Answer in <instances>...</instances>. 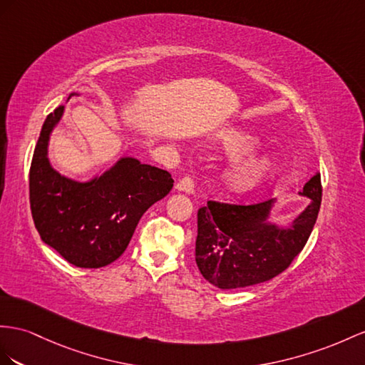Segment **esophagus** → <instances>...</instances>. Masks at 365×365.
<instances>
[{"mask_svg": "<svg viewBox=\"0 0 365 365\" xmlns=\"http://www.w3.org/2000/svg\"><path fill=\"white\" fill-rule=\"evenodd\" d=\"M175 190L180 191V192H186V194H191L194 191V180L191 177H185V179L179 180L175 185Z\"/></svg>", "mask_w": 365, "mask_h": 365, "instance_id": "obj_1", "label": "esophagus"}]
</instances>
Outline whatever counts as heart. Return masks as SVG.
<instances>
[{
	"mask_svg": "<svg viewBox=\"0 0 365 365\" xmlns=\"http://www.w3.org/2000/svg\"><path fill=\"white\" fill-rule=\"evenodd\" d=\"M217 137L223 151L235 158L222 174V185L230 194L245 195L253 192L273 175L276 170L273 157L248 155L259 146L253 135L240 129H225Z\"/></svg>",
	"mask_w": 365,
	"mask_h": 365,
	"instance_id": "heart-1",
	"label": "heart"
}]
</instances>
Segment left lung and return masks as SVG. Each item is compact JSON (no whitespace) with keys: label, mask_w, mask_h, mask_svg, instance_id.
Segmentation results:
<instances>
[{"label":"left lung","mask_w":365,"mask_h":365,"mask_svg":"<svg viewBox=\"0 0 365 365\" xmlns=\"http://www.w3.org/2000/svg\"><path fill=\"white\" fill-rule=\"evenodd\" d=\"M299 195L310 203L288 223L272 220L276 199L256 205L208 202L197 212L195 264L222 289L244 288L276 277L301 253L321 208V174L314 173Z\"/></svg>","instance_id":"8db88e82"}]
</instances>
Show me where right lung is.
Listing matches in <instances>:
<instances>
[{
    "label": "right lung",
    "instance_id": "add662e5",
    "mask_svg": "<svg viewBox=\"0 0 365 365\" xmlns=\"http://www.w3.org/2000/svg\"><path fill=\"white\" fill-rule=\"evenodd\" d=\"M72 96H80L72 92ZM64 105L46 118L36 142L31 174V210L46 245L69 264L101 268L125 253L138 220L173 190L171 174L123 155L105 173L81 182L58 173L49 160L53 129Z\"/></svg>",
    "mask_w": 365,
    "mask_h": 365
}]
</instances>
